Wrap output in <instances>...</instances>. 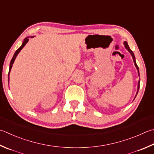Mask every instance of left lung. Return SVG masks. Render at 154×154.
Returning <instances> with one entry per match:
<instances>
[{
    "label": "left lung",
    "mask_w": 154,
    "mask_h": 154,
    "mask_svg": "<svg viewBox=\"0 0 154 154\" xmlns=\"http://www.w3.org/2000/svg\"><path fill=\"white\" fill-rule=\"evenodd\" d=\"M123 44H124V45H125V49H127V50L129 51V53H130L131 55V56H132V59H133V61H134V62L135 66V67H136L137 70V73H138V75H139V76H140L139 67H138V66L137 65L136 61H135V55H134V53H133V51H131L130 49H129V45H128V44L127 42H126V41H124V43H123ZM140 81L139 80V81H138V83H137V90L136 95H135V97H136L137 95V93H138V91H139V89H140ZM135 98H134V99H135Z\"/></svg>",
    "instance_id": "8db88e82"
}]
</instances>
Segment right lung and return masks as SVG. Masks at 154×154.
<instances>
[{"label": "right lung", "instance_id": "add662e5", "mask_svg": "<svg viewBox=\"0 0 154 154\" xmlns=\"http://www.w3.org/2000/svg\"><path fill=\"white\" fill-rule=\"evenodd\" d=\"M31 37L32 38V37ZM29 38H30V37H26L25 39H24V41H23V42L22 45H21V46L19 48V49H18L16 51V52L14 53V55H13V58H12V59H11V63H10V66H9V71H8V83H9V74H10V72H11V69H12V67H13V63H14V60H15V59H16V57H17V56L18 55V54H19V53H20V51L23 49V48L25 46V45H26L27 43H28Z\"/></svg>", "mask_w": 154, "mask_h": 154}]
</instances>
